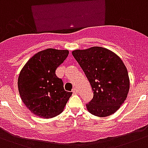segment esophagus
<instances>
[{"instance_id":"1","label":"esophagus","mask_w":148,"mask_h":148,"mask_svg":"<svg viewBox=\"0 0 148 148\" xmlns=\"http://www.w3.org/2000/svg\"><path fill=\"white\" fill-rule=\"evenodd\" d=\"M72 92L74 93V95H77L78 94V90H77V88H73V90H72Z\"/></svg>"}]
</instances>
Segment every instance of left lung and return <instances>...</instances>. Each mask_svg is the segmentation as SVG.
<instances>
[{
    "instance_id": "left-lung-1",
    "label": "left lung",
    "mask_w": 148,
    "mask_h": 148,
    "mask_svg": "<svg viewBox=\"0 0 148 148\" xmlns=\"http://www.w3.org/2000/svg\"><path fill=\"white\" fill-rule=\"evenodd\" d=\"M72 54L94 91L93 99L86 104L88 111L97 117L116 112L126 100L130 88L127 70L120 57L101 47L75 50Z\"/></svg>"
}]
</instances>
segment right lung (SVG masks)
Here are the masks:
<instances>
[{
	"label": "right lung",
	"mask_w": 148,
	"mask_h": 148,
	"mask_svg": "<svg viewBox=\"0 0 148 148\" xmlns=\"http://www.w3.org/2000/svg\"><path fill=\"white\" fill-rule=\"evenodd\" d=\"M67 50L47 48L29 59L20 72L17 86L23 103L31 113L51 118L64 110L72 92L64 89L55 71L68 56Z\"/></svg>",
	"instance_id": "right-lung-1"
}]
</instances>
